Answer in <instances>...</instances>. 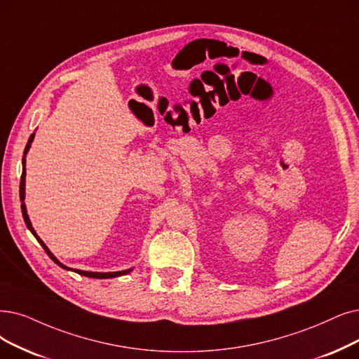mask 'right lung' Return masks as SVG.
Returning <instances> with one entry per match:
<instances>
[{"label": "right lung", "instance_id": "right-lung-1", "mask_svg": "<svg viewBox=\"0 0 359 359\" xmlns=\"http://www.w3.org/2000/svg\"><path fill=\"white\" fill-rule=\"evenodd\" d=\"M34 137H35V134H32L31 137H29V140H27V144H26V147H25V153H23V172H22V178H20V202H22V215H23V219H25V224H26V226L31 229V233L35 236V238L39 241V245L44 248V250H46V253L50 256V259H53L54 261V264H57L59 266H62L63 269H67V271H74V272H76V274H79V276H85V277H90V278H113V277H121V276H125V274H128V272L130 271H133V269H125V271H116V272H91V271H81V269H72V268H67L66 265H63L59 259H57V257L48 250V248L44 245V241H42L38 236H36V233H35V229H34V226H32V224H31V221H29V217H27V212H26V205H25V178H26V169H25V163H26V153L29 151V149H31V144H32V141H34Z\"/></svg>", "mask_w": 359, "mask_h": 359}]
</instances>
